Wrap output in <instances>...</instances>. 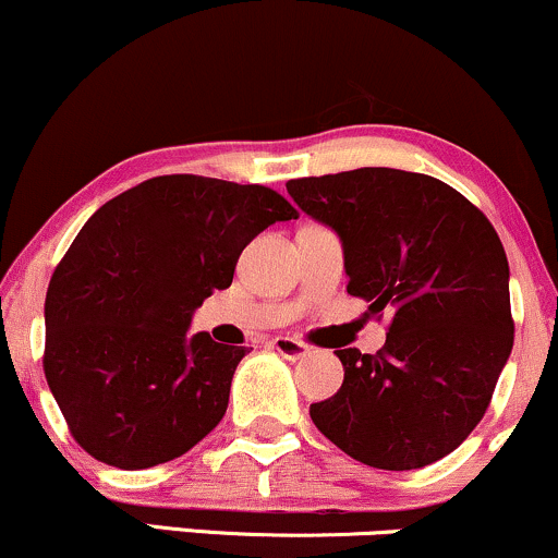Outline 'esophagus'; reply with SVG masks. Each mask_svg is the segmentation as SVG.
<instances>
[{
  "label": "esophagus",
  "mask_w": 558,
  "mask_h": 558,
  "mask_svg": "<svg viewBox=\"0 0 558 558\" xmlns=\"http://www.w3.org/2000/svg\"><path fill=\"white\" fill-rule=\"evenodd\" d=\"M272 349L278 351L280 356H286V360L296 362V360H301V356L310 354L312 345H310V343H304V341H299V338L278 336V338H272Z\"/></svg>",
  "instance_id": "34e87169"
}]
</instances>
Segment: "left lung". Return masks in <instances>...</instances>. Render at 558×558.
Segmentation results:
<instances>
[{"instance_id": "obj_1", "label": "left lung", "mask_w": 558, "mask_h": 558, "mask_svg": "<svg viewBox=\"0 0 558 558\" xmlns=\"http://www.w3.org/2000/svg\"><path fill=\"white\" fill-rule=\"evenodd\" d=\"M288 194L341 235L345 291L388 315L375 354L338 349L343 386L312 403L325 438L377 470H420L477 427L514 345L509 262L496 228L422 172L296 178Z\"/></svg>"}]
</instances>
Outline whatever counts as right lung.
I'll return each instance as SVG.
<instances>
[{
  "label": "right lung",
  "instance_id": "right-lung-1",
  "mask_svg": "<svg viewBox=\"0 0 558 558\" xmlns=\"http://www.w3.org/2000/svg\"><path fill=\"white\" fill-rule=\"evenodd\" d=\"M299 213L267 185L159 175L101 204L49 280L44 375L70 435L120 470L183 457L228 409L246 345L189 336L243 246Z\"/></svg>",
  "mask_w": 558,
  "mask_h": 558
}]
</instances>
